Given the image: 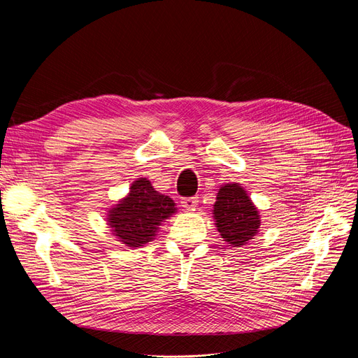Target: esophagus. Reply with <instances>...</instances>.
I'll list each match as a JSON object with an SVG mask.
<instances>
[{
    "instance_id": "1",
    "label": "esophagus",
    "mask_w": 358,
    "mask_h": 358,
    "mask_svg": "<svg viewBox=\"0 0 358 358\" xmlns=\"http://www.w3.org/2000/svg\"><path fill=\"white\" fill-rule=\"evenodd\" d=\"M197 203H199V197H185V199H182L181 200V204H182V208H185L187 210H190V209H194L196 206H197Z\"/></svg>"
}]
</instances>
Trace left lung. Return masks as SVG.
Listing matches in <instances>:
<instances>
[{"label":"left lung","mask_w":358,"mask_h":358,"mask_svg":"<svg viewBox=\"0 0 358 358\" xmlns=\"http://www.w3.org/2000/svg\"><path fill=\"white\" fill-rule=\"evenodd\" d=\"M217 231L229 247H242L259 228V215L239 184H224L213 208Z\"/></svg>","instance_id":"1"}]
</instances>
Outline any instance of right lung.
I'll use <instances>...</instances> for the list:
<instances>
[{"mask_svg": "<svg viewBox=\"0 0 358 358\" xmlns=\"http://www.w3.org/2000/svg\"><path fill=\"white\" fill-rule=\"evenodd\" d=\"M176 203L159 194L146 178L130 187L129 196L108 213V227L126 247L138 248L152 241L159 223L176 212Z\"/></svg>", "mask_w": 358, "mask_h": 358, "instance_id": "1", "label": "right lung"}]
</instances>
